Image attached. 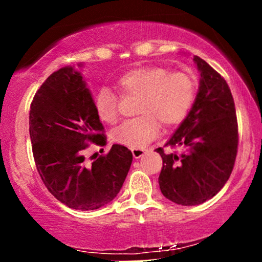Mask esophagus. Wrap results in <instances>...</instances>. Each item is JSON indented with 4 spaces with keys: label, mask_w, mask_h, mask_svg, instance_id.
Masks as SVG:
<instances>
[{
    "label": "esophagus",
    "mask_w": 262,
    "mask_h": 262,
    "mask_svg": "<svg viewBox=\"0 0 262 262\" xmlns=\"http://www.w3.org/2000/svg\"><path fill=\"white\" fill-rule=\"evenodd\" d=\"M132 154H133L134 159H139L145 154V152H144L143 149H132Z\"/></svg>",
    "instance_id": "obj_1"
}]
</instances>
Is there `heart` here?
I'll return each instance as SVG.
<instances>
[{
  "instance_id": "obj_1",
  "label": "heart",
  "mask_w": 262,
  "mask_h": 262,
  "mask_svg": "<svg viewBox=\"0 0 262 262\" xmlns=\"http://www.w3.org/2000/svg\"><path fill=\"white\" fill-rule=\"evenodd\" d=\"M119 95L137 96L138 118L124 122L112 132L116 143L143 149L154 140L160 123L170 128L180 124L194 101L196 85L187 74L169 73L160 66H141L127 71L114 82ZM100 121L113 124L118 119V98L108 89H101L93 98Z\"/></svg>"
}]
</instances>
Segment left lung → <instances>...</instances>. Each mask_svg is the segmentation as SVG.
Masks as SVG:
<instances>
[{
    "instance_id": "8db88e82",
    "label": "left lung",
    "mask_w": 262,
    "mask_h": 262,
    "mask_svg": "<svg viewBox=\"0 0 262 262\" xmlns=\"http://www.w3.org/2000/svg\"><path fill=\"white\" fill-rule=\"evenodd\" d=\"M198 92L186 118L166 145L181 146L180 154L156 151L162 158L161 193L181 206H196L223 188L233 171L237 149V123L227 81L200 56Z\"/></svg>"
}]
</instances>
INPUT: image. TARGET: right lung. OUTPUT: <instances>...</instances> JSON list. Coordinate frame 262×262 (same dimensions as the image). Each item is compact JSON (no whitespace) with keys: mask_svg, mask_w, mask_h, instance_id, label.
Listing matches in <instances>:
<instances>
[{"mask_svg":"<svg viewBox=\"0 0 262 262\" xmlns=\"http://www.w3.org/2000/svg\"><path fill=\"white\" fill-rule=\"evenodd\" d=\"M102 132L92 93L74 66L50 75L35 93L29 111L35 165L45 187L69 208L95 210L106 206L128 175L133 155L119 144L91 164L86 162L87 141L106 145Z\"/></svg>","mask_w":262,"mask_h":262,"instance_id":"1","label":"right lung"}]
</instances>
